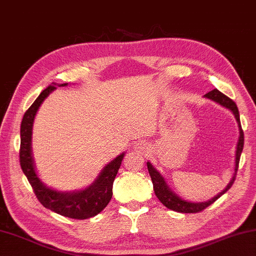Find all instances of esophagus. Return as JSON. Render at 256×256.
Here are the masks:
<instances>
[{"mask_svg": "<svg viewBox=\"0 0 256 256\" xmlns=\"http://www.w3.org/2000/svg\"><path fill=\"white\" fill-rule=\"evenodd\" d=\"M134 148H136V151H138V152H146V148H148V146H146V144L144 143V142H138L136 144H134Z\"/></svg>", "mask_w": 256, "mask_h": 256, "instance_id": "esophagus-1", "label": "esophagus"}]
</instances>
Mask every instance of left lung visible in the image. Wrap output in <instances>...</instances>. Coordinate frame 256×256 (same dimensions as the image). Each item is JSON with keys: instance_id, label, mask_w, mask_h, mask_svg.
<instances>
[{"instance_id": "8db88e82", "label": "left lung", "mask_w": 256, "mask_h": 256, "mask_svg": "<svg viewBox=\"0 0 256 256\" xmlns=\"http://www.w3.org/2000/svg\"><path fill=\"white\" fill-rule=\"evenodd\" d=\"M205 98L212 100L215 102V103L220 104L222 106H224L227 110H230L232 113L234 114L236 122H238V131H240V136H238V146H236V151H235V166H234V174L233 176H232L230 181L228 184L226 186V188L220 192L217 196L212 197V199H209L207 202H187L179 197L178 194L174 192L171 188L168 186V184L166 182V180L164 176L160 174L159 171H158L154 166H153L150 162H148V174H150L152 184H153V189H154V194L158 197V199L164 204V205L171 209V210L174 212H199L204 210V209L207 208L208 206H210L212 202H215L218 198L222 196L227 190H228L232 184H234L235 178H236V174H238V164H240V158L242 154V151H243V146H244V133L243 130H242L240 126V113H238V108L236 104L232 100L230 97H227L226 95L222 94L218 90H212V92H207L206 95H204Z\"/></svg>"}]
</instances>
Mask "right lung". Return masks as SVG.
<instances>
[{
	"label": "right lung",
	"instance_id": "1",
	"mask_svg": "<svg viewBox=\"0 0 256 256\" xmlns=\"http://www.w3.org/2000/svg\"><path fill=\"white\" fill-rule=\"evenodd\" d=\"M67 85L68 82L51 84L44 90L41 92L38 98L23 115L20 130V164L23 174H26L34 188L36 198L46 208L64 217L74 218V220H87L100 214L110 202L113 194L114 179L122 164L125 152L106 164L95 181H92V184L82 190L59 192V190L48 187L41 181L39 176L36 174L34 160L32 156V126H34L36 112L44 100L50 95V92L56 90V86L64 87Z\"/></svg>",
	"mask_w": 256,
	"mask_h": 256
}]
</instances>
